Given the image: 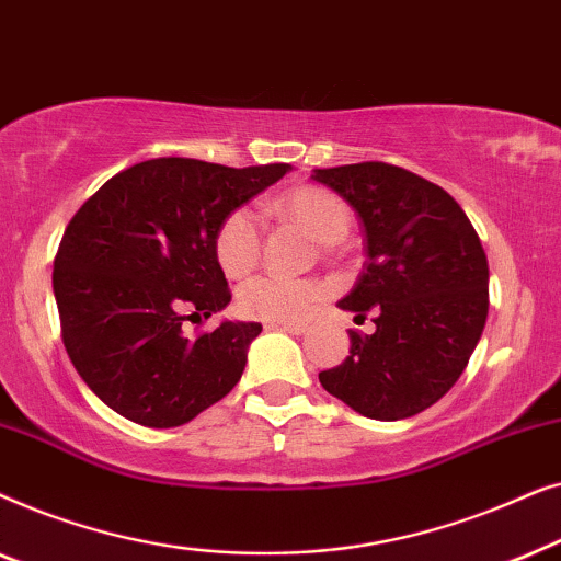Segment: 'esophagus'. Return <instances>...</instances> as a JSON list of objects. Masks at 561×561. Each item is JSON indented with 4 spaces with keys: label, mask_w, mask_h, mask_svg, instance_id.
<instances>
[{
    "label": "esophagus",
    "mask_w": 561,
    "mask_h": 561,
    "mask_svg": "<svg viewBox=\"0 0 561 561\" xmlns=\"http://www.w3.org/2000/svg\"><path fill=\"white\" fill-rule=\"evenodd\" d=\"M265 329H275V332H288V334H304L306 327L296 324V321H271Z\"/></svg>",
    "instance_id": "34e87169"
}]
</instances>
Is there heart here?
<instances>
[{"mask_svg":"<svg viewBox=\"0 0 561 561\" xmlns=\"http://www.w3.org/2000/svg\"><path fill=\"white\" fill-rule=\"evenodd\" d=\"M283 217L294 219L319 242H340L350 229V209L340 196L319 186H298L275 202ZM214 252L229 278H242L260 257V221L250 206H237L221 219L214 237ZM329 296L321 280H294L283 275H257L237 294L244 317L263 321H304Z\"/></svg>","mask_w":561,"mask_h":561,"instance_id":"obj_1","label":"heart"}]
</instances>
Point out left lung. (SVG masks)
I'll return each instance as SVG.
<instances>
[{
	"instance_id": "obj_1",
	"label": "left lung",
	"mask_w": 561,
	"mask_h": 561,
	"mask_svg": "<svg viewBox=\"0 0 561 561\" xmlns=\"http://www.w3.org/2000/svg\"><path fill=\"white\" fill-rule=\"evenodd\" d=\"M311 179L363 221L367 260L340 309L375 321L373 334L350 329V355L321 386L367 419L416 416L455 386L485 329L480 237L447 191L405 168L370 160Z\"/></svg>"
}]
</instances>
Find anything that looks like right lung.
Instances as JSON below:
<instances>
[{
	"label": "right lung",
	"instance_id": "obj_1",
	"mask_svg": "<svg viewBox=\"0 0 561 561\" xmlns=\"http://www.w3.org/2000/svg\"><path fill=\"white\" fill-rule=\"evenodd\" d=\"M288 163L227 168L156 158L112 175L68 221L53 263L60 332L81 380L119 416L188 424L242 378L257 321L209 319L232 301L214 237L221 219L273 186Z\"/></svg>",
	"mask_w": 561,
	"mask_h": 561
}]
</instances>
